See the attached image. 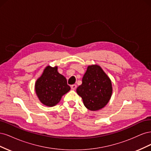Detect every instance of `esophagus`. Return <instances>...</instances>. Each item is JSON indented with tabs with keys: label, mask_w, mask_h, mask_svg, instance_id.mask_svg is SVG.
<instances>
[{
	"label": "esophagus",
	"mask_w": 151,
	"mask_h": 151,
	"mask_svg": "<svg viewBox=\"0 0 151 151\" xmlns=\"http://www.w3.org/2000/svg\"><path fill=\"white\" fill-rule=\"evenodd\" d=\"M71 89L72 90H75L76 88H77V85L76 84H73V85H71Z\"/></svg>",
	"instance_id": "obj_1"
}]
</instances>
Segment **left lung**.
<instances>
[{
  "label": "left lung",
  "instance_id": "obj_1",
  "mask_svg": "<svg viewBox=\"0 0 151 151\" xmlns=\"http://www.w3.org/2000/svg\"><path fill=\"white\" fill-rule=\"evenodd\" d=\"M82 82L76 91L84 106L91 111H98L106 106L111 99L113 88L111 79L103 68L96 64L89 65Z\"/></svg>",
  "mask_w": 151,
  "mask_h": 151
}]
</instances>
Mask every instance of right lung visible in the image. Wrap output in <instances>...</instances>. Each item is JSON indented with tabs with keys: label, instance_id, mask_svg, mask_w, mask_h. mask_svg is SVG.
Wrapping results in <instances>:
<instances>
[{
	"label": "right lung",
	"instance_id": "1",
	"mask_svg": "<svg viewBox=\"0 0 151 151\" xmlns=\"http://www.w3.org/2000/svg\"><path fill=\"white\" fill-rule=\"evenodd\" d=\"M35 89L40 102L52 107L60 102L63 96L70 90V87L65 77L58 72L57 66L48 65L36 80Z\"/></svg>",
	"mask_w": 151,
	"mask_h": 151
}]
</instances>
